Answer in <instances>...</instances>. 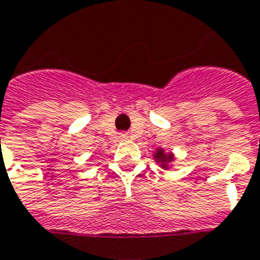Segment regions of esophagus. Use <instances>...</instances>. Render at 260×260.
<instances>
[{"label":"esophagus","instance_id":"esophagus-1","mask_svg":"<svg viewBox=\"0 0 260 260\" xmlns=\"http://www.w3.org/2000/svg\"><path fill=\"white\" fill-rule=\"evenodd\" d=\"M120 138H123V140H126V138H127V134H120Z\"/></svg>","mask_w":260,"mask_h":260}]
</instances>
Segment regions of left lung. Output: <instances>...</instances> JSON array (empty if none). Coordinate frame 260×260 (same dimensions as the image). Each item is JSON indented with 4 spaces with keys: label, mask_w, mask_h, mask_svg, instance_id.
<instances>
[{
    "label": "left lung",
    "mask_w": 260,
    "mask_h": 260,
    "mask_svg": "<svg viewBox=\"0 0 260 260\" xmlns=\"http://www.w3.org/2000/svg\"><path fill=\"white\" fill-rule=\"evenodd\" d=\"M153 158L156 160V162H157V164H160V167H161V168H164V170H168V168H170V162L174 161V154H172V153H166L161 148H160V149H157L156 152H154V156H153Z\"/></svg>",
    "instance_id": "left-lung-1"
}]
</instances>
